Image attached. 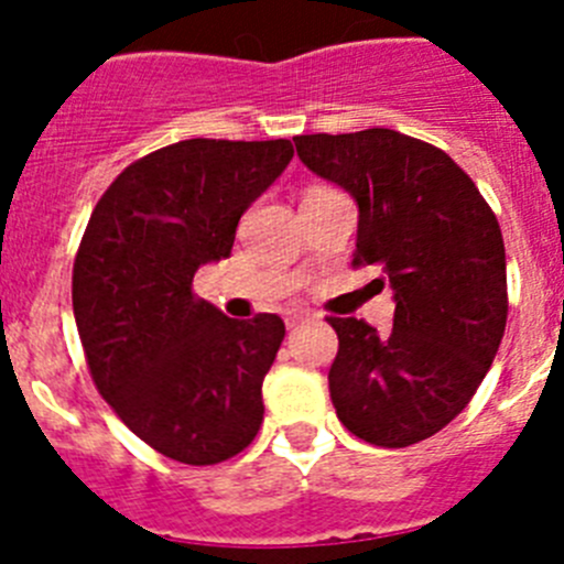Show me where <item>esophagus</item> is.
<instances>
[{"mask_svg": "<svg viewBox=\"0 0 564 564\" xmlns=\"http://www.w3.org/2000/svg\"><path fill=\"white\" fill-rule=\"evenodd\" d=\"M305 313H291V316L285 318V325H288V330H296L299 325H305Z\"/></svg>", "mask_w": 564, "mask_h": 564, "instance_id": "1", "label": "esophagus"}]
</instances>
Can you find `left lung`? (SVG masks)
<instances>
[{
    "label": "left lung",
    "instance_id": "1",
    "mask_svg": "<svg viewBox=\"0 0 564 564\" xmlns=\"http://www.w3.org/2000/svg\"><path fill=\"white\" fill-rule=\"evenodd\" d=\"M311 172L358 203L352 268L378 265L395 291L390 336L330 316V398L356 437L403 449L441 432L486 378L506 333L500 223L443 149L395 129L299 134Z\"/></svg>",
    "mask_w": 564,
    "mask_h": 564
}]
</instances>
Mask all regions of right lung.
<instances>
[{
  "mask_svg": "<svg viewBox=\"0 0 564 564\" xmlns=\"http://www.w3.org/2000/svg\"><path fill=\"white\" fill-rule=\"evenodd\" d=\"M293 143L192 138L129 163L101 194L73 262L89 376L154 452L214 466L262 426V381L285 338L276 313L237 322L192 291L231 253L237 223Z\"/></svg>",
  "mask_w": 564,
  "mask_h": 564,
  "instance_id": "obj_1",
  "label": "right lung"
}]
</instances>
